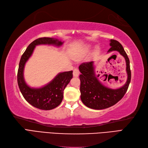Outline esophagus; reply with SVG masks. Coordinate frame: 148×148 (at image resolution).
Wrapping results in <instances>:
<instances>
[{
	"label": "esophagus",
	"instance_id": "1",
	"mask_svg": "<svg viewBox=\"0 0 148 148\" xmlns=\"http://www.w3.org/2000/svg\"><path fill=\"white\" fill-rule=\"evenodd\" d=\"M79 75V71L77 69H75L73 71V76L74 77H78Z\"/></svg>",
	"mask_w": 148,
	"mask_h": 148
}]
</instances>
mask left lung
<instances>
[{"label": "left lung", "instance_id": "8db88e82", "mask_svg": "<svg viewBox=\"0 0 148 148\" xmlns=\"http://www.w3.org/2000/svg\"><path fill=\"white\" fill-rule=\"evenodd\" d=\"M110 48L108 53L118 51L125 59L127 80L123 86L117 89L109 88L100 82L99 75H96L94 62L82 63L79 67L81 74L80 92L81 99L84 105L93 109H103L110 108L119 102L126 93L131 80L130 60L122 45L114 39L110 40Z\"/></svg>", "mask_w": 148, "mask_h": 148}]
</instances>
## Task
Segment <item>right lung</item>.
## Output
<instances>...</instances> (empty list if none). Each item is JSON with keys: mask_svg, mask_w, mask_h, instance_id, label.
Segmentation results:
<instances>
[{"mask_svg": "<svg viewBox=\"0 0 148 148\" xmlns=\"http://www.w3.org/2000/svg\"><path fill=\"white\" fill-rule=\"evenodd\" d=\"M64 42L52 37H41L31 42L22 55L18 71V84L23 97L30 104L42 110H51L58 106L64 97V90L72 78V71L60 72L49 83L40 88H31L24 79V68L37 45L60 46Z\"/></svg>", "mask_w": 148, "mask_h": 148, "instance_id": "add662e5", "label": "right lung"}]
</instances>
